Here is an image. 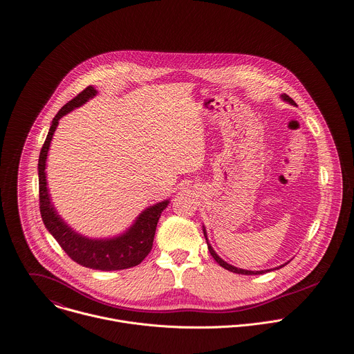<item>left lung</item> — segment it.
<instances>
[{
  "instance_id": "8db88e82",
  "label": "left lung",
  "mask_w": 354,
  "mask_h": 354,
  "mask_svg": "<svg viewBox=\"0 0 354 354\" xmlns=\"http://www.w3.org/2000/svg\"><path fill=\"white\" fill-rule=\"evenodd\" d=\"M282 98L285 100V101H288V102H290V104H293V105H296V102L288 95V94H282ZM204 236H205V241H207V233H205V229H204ZM207 245H208V241H207ZM208 250H209V253H211V256L214 257V260L221 266V267H223L225 270H227V271H230V272H234V274H242V275H260V274H264V272H268L270 270H267V271H246V270H241V268H236V267H233V266H230V264H227V263H225L223 260H221L218 256H216V253L212 250V248L208 245ZM283 267V266H282ZM282 267H279V268H282ZM279 268H277V270H279Z\"/></svg>"
}]
</instances>
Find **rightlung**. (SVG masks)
Returning a JSON list of instances; mask_svg holds the SVG:
<instances>
[{
  "label": "right lung",
  "instance_id": "1",
  "mask_svg": "<svg viewBox=\"0 0 354 354\" xmlns=\"http://www.w3.org/2000/svg\"><path fill=\"white\" fill-rule=\"evenodd\" d=\"M95 88L87 86L75 98L68 101L54 116L51 128L48 131L47 139L41 147L39 157V200H40V214L43 222L54 239L59 243L62 250L77 264L101 271H116L127 270L139 266L151 252L153 241L156 234L157 222L161 212L168 205V200L158 203L147 209H145L135 225L124 233L120 238L109 241H93L80 236L73 232L65 222L57 215L53 204L50 201L47 180H46V160L53 135L58 127V121L69 111L84 104L88 98L95 94Z\"/></svg>",
  "mask_w": 354,
  "mask_h": 354
}]
</instances>
